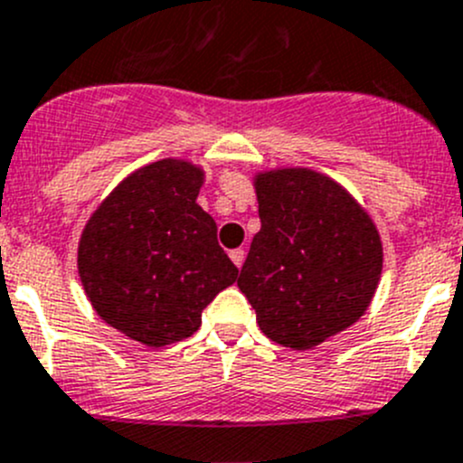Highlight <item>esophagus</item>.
Wrapping results in <instances>:
<instances>
[{
    "instance_id": "obj_1",
    "label": "esophagus",
    "mask_w": 463,
    "mask_h": 463,
    "mask_svg": "<svg viewBox=\"0 0 463 463\" xmlns=\"http://www.w3.org/2000/svg\"><path fill=\"white\" fill-rule=\"evenodd\" d=\"M244 258H246V250L244 249L231 250V260H232V264H235L237 269H240L241 264H244Z\"/></svg>"
}]
</instances>
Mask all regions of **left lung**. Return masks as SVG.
<instances>
[{
  "instance_id": "8db88e82",
  "label": "left lung",
  "mask_w": 463,
  "mask_h": 463,
  "mask_svg": "<svg viewBox=\"0 0 463 463\" xmlns=\"http://www.w3.org/2000/svg\"><path fill=\"white\" fill-rule=\"evenodd\" d=\"M262 228L237 287L264 335L307 351L351 327L373 300L383 241L339 183L305 167L255 176Z\"/></svg>"
}]
</instances>
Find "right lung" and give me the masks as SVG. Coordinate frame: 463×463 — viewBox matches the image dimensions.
<instances>
[{"label": "right lung", "instance_id": "obj_1", "mask_svg": "<svg viewBox=\"0 0 463 463\" xmlns=\"http://www.w3.org/2000/svg\"><path fill=\"white\" fill-rule=\"evenodd\" d=\"M203 169L165 158L103 199L79 241V276L99 317L151 348L176 344L237 280L217 223L196 203Z\"/></svg>", "mask_w": 463, "mask_h": 463}]
</instances>
